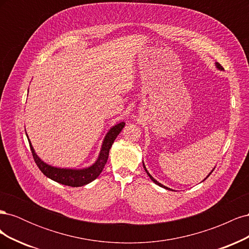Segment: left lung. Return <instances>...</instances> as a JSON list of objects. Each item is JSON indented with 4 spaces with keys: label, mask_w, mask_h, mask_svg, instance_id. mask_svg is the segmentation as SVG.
<instances>
[{
    "label": "left lung",
    "mask_w": 249,
    "mask_h": 249,
    "mask_svg": "<svg viewBox=\"0 0 249 249\" xmlns=\"http://www.w3.org/2000/svg\"><path fill=\"white\" fill-rule=\"evenodd\" d=\"M216 66H217V69H218V70H220V71H223V67H222V66H221V65H220L219 63H218V62L216 63ZM143 167H144V169H145L146 173H147V175H148V177L150 178V179H152L154 183H156L157 185H159L160 187H163V188H165V189H167V190H169V188H167V187H165V186H163L162 184H160L159 182H158V180H156V179H155V178H153L152 176H150V175H149V173H148V171L146 170V168H145V166H144V165H143ZM212 171H213V170H212ZM212 171H211V172H212ZM210 175H211V173H210ZM210 175H209V176H210ZM209 176H208V177H209ZM208 177H207V178H208Z\"/></svg>",
    "instance_id": "8db88e82"
}]
</instances>
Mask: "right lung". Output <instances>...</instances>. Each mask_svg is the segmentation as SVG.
I'll return each mask as SVG.
<instances>
[{"label": "right lung", "instance_id": "right-lung-1", "mask_svg": "<svg viewBox=\"0 0 249 249\" xmlns=\"http://www.w3.org/2000/svg\"><path fill=\"white\" fill-rule=\"evenodd\" d=\"M124 124H125L124 123H120L113 126L112 129H110V131L106 135V137L104 139L101 153L99 158H97L96 162L92 165V166L84 168V169H64V168L53 167L51 165L46 164L39 159V157L35 154L34 148L30 140H29V144L33 155V159L44 176L50 178L53 180H55L57 183H60L65 186L81 187V186L89 184L90 182H92L93 179H95L101 175V172L105 167V164L107 163L109 150L113 144V142H114V140L118 136V134L122 132Z\"/></svg>", "mask_w": 249, "mask_h": 249}]
</instances>
